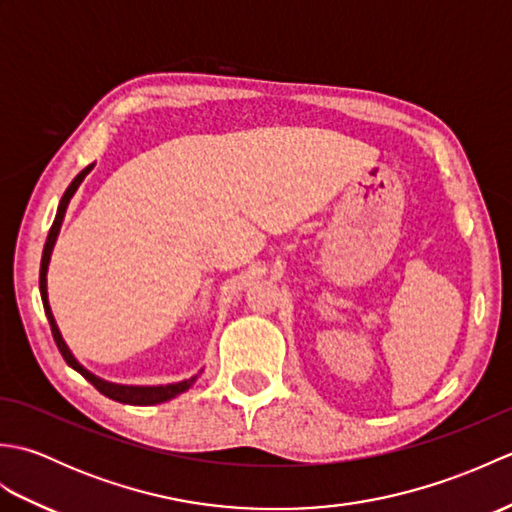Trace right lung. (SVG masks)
Masks as SVG:
<instances>
[{"label":"right lung","instance_id":"add662e5","mask_svg":"<svg viewBox=\"0 0 512 512\" xmlns=\"http://www.w3.org/2000/svg\"><path fill=\"white\" fill-rule=\"evenodd\" d=\"M94 169V165H88L85 167L79 176H76L70 187L65 189L63 198L59 202V209H57V215H54V222L50 226V233H48V239H46V246H43V255H41V268H39V292H41V301H43V310H46V317H48V323H50V330H52V336H54V343H57L61 356L65 358V363H68L72 369H76L85 380H90V383L101 391L103 396L112 398V400H118L123 402V405H158V402H167L171 398H176L180 394H184L195 380H198V376L202 374V369L198 374H193L191 378H184V380H178V383H169V385H121V383H110V380H105L101 376L92 374L90 369H85L79 361H76V356L72 354V350L68 347V343L63 341L61 336V330L57 321H54V314H52V308H50V301H48V266H50V257H52V250H54V244H57V237H59V231H61V224H63V217H65V211H68V204L70 200L74 198L76 189L81 187V182L85 180V176Z\"/></svg>","mask_w":512,"mask_h":512}]
</instances>
